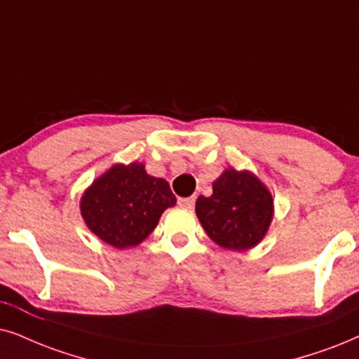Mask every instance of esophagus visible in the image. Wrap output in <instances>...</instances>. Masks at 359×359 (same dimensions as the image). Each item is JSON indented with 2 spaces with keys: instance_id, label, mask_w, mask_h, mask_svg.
I'll return each instance as SVG.
<instances>
[{
  "instance_id": "34e87169",
  "label": "esophagus",
  "mask_w": 359,
  "mask_h": 359,
  "mask_svg": "<svg viewBox=\"0 0 359 359\" xmlns=\"http://www.w3.org/2000/svg\"><path fill=\"white\" fill-rule=\"evenodd\" d=\"M195 203V197H184V198H179V205L184 207V208H192Z\"/></svg>"
}]
</instances>
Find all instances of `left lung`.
<instances>
[{
  "mask_svg": "<svg viewBox=\"0 0 359 359\" xmlns=\"http://www.w3.org/2000/svg\"><path fill=\"white\" fill-rule=\"evenodd\" d=\"M210 197L195 202L205 233L219 247L243 252L257 247L273 220V195L250 170L229 167L213 180Z\"/></svg>",
  "mask_w": 359,
  "mask_h": 359,
  "instance_id": "1",
  "label": "left lung"
}]
</instances>
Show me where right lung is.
I'll list each match as a JSON object with an SVG mask.
<instances>
[{
    "mask_svg": "<svg viewBox=\"0 0 359 359\" xmlns=\"http://www.w3.org/2000/svg\"><path fill=\"white\" fill-rule=\"evenodd\" d=\"M177 203L169 182L149 175L142 162L114 164L81 195L88 229L117 250L137 247L154 232L161 215Z\"/></svg>",
    "mask_w": 359,
    "mask_h": 359,
    "instance_id": "right-lung-1",
    "label": "right lung"
}]
</instances>
